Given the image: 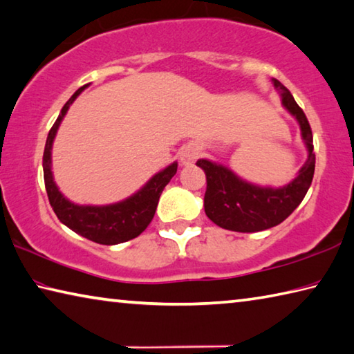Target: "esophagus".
Here are the masks:
<instances>
[{
	"instance_id": "1",
	"label": "esophagus",
	"mask_w": 354,
	"mask_h": 354,
	"mask_svg": "<svg viewBox=\"0 0 354 354\" xmlns=\"http://www.w3.org/2000/svg\"><path fill=\"white\" fill-rule=\"evenodd\" d=\"M198 156H199V150L196 149V147L195 145H187V147H184L183 151H181V162L184 165H190V164L195 162Z\"/></svg>"
}]
</instances>
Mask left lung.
I'll use <instances>...</instances> for the list:
<instances>
[{
    "instance_id": "8db88e82",
    "label": "left lung",
    "mask_w": 354,
    "mask_h": 354,
    "mask_svg": "<svg viewBox=\"0 0 354 354\" xmlns=\"http://www.w3.org/2000/svg\"><path fill=\"white\" fill-rule=\"evenodd\" d=\"M274 86L281 95V104L297 119L304 138L308 159L297 178L285 187L271 189L249 184L230 171L227 167L199 159L196 165L205 173L207 189L204 195V210L216 226L235 232H260L285 221L305 198L313 183L316 155H314L313 131L304 110L294 100L292 94L274 80Z\"/></svg>"
}]
</instances>
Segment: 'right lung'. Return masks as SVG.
I'll list each match as a JSON object with an SVG mask.
<instances>
[{"label": "right lung", "instance_id": "add662e5", "mask_svg": "<svg viewBox=\"0 0 354 354\" xmlns=\"http://www.w3.org/2000/svg\"><path fill=\"white\" fill-rule=\"evenodd\" d=\"M83 89L85 86L79 88L73 94V97L62 108L60 115L49 130L43 153L44 185H46L50 207L54 209L57 218L65 226L88 240L110 246V244H119L136 239L144 232L155 216L160 194L165 185L170 183V179L175 176L178 164L173 162L162 171L156 173L138 194L125 201L110 205H77L68 201L54 183L53 171H50V149H53L55 133L59 130L60 122L65 118L69 105Z\"/></svg>", "mask_w": 354, "mask_h": 354}]
</instances>
